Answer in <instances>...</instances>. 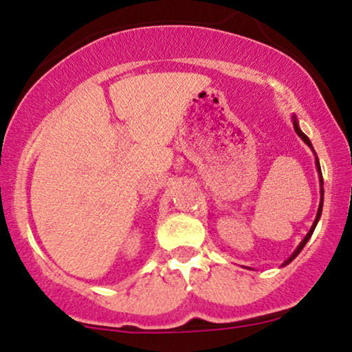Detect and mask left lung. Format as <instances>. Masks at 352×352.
I'll return each instance as SVG.
<instances>
[{
    "label": "left lung",
    "instance_id": "1",
    "mask_svg": "<svg viewBox=\"0 0 352 352\" xmlns=\"http://www.w3.org/2000/svg\"><path fill=\"white\" fill-rule=\"evenodd\" d=\"M293 126H295V131H296V134H298V136H300V138L302 139V141H305V142L307 144V146H309V147L312 148V144H311V141H309V138H307V136H306V134L301 131V129H300V126H298V122H296V118H293ZM312 151H314V148H312ZM316 163H317V171H319V177H320V194H322V200H320L319 210H317V216H316V221H314V224H312V228L309 229V232H307V234H306V237H305V239H302V242L300 243V247H298V248L295 250V253H293V254H292V256H290V258H288L285 263H283V266H287V264H288V263H292V261H293V259H295V258L298 256V253H300V252H301V250H302V248H305V245L307 243V240H309V239H311V235H312V232H314V229H316V226H317V221H319V218H320V214H322V205H324V187H322V186H324V179H322V173H320V165H319V160H317V157H316Z\"/></svg>",
    "mask_w": 352,
    "mask_h": 352
}]
</instances>
